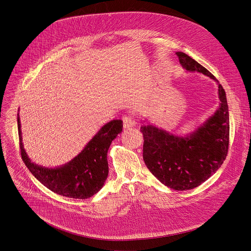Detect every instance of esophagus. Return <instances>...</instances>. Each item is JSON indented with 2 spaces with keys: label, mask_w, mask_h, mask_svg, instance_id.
<instances>
[{
  "label": "esophagus",
  "mask_w": 251,
  "mask_h": 251,
  "mask_svg": "<svg viewBox=\"0 0 251 251\" xmlns=\"http://www.w3.org/2000/svg\"><path fill=\"white\" fill-rule=\"evenodd\" d=\"M123 120V123H124V126L126 128H128V127H131L135 125V121L133 120V118L130 116V115H125L123 116L122 118Z\"/></svg>",
  "instance_id": "esophagus-1"
}]
</instances>
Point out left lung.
I'll list each match as a JSON object with an SVG mask.
<instances>
[{
    "mask_svg": "<svg viewBox=\"0 0 251 251\" xmlns=\"http://www.w3.org/2000/svg\"><path fill=\"white\" fill-rule=\"evenodd\" d=\"M180 65L189 72L216 78L182 52H177ZM218 82V81H217ZM219 107L203 126L187 137H179L151 125H143V159L150 172L175 190L197 187L218 170L229 148V111L226 94L218 83Z\"/></svg>",
    "mask_w": 251,
    "mask_h": 251,
    "instance_id": "obj_1",
    "label": "left lung"
}]
</instances>
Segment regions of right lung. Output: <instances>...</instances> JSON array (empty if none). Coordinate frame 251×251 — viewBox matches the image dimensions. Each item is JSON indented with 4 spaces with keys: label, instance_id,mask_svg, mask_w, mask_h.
Returning <instances> with one entry per match:
<instances>
[{
    "label": "right lung",
    "instance_id": "1",
    "mask_svg": "<svg viewBox=\"0 0 251 251\" xmlns=\"http://www.w3.org/2000/svg\"><path fill=\"white\" fill-rule=\"evenodd\" d=\"M17 124L22 159L44 186L59 195L74 199L90 198L101 189L108 176V149L123 131L121 120H113L103 126L72 161L54 169L38 166L31 161L23 148L18 115Z\"/></svg>",
    "mask_w": 251,
    "mask_h": 251
}]
</instances>
